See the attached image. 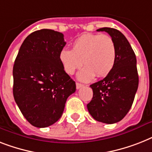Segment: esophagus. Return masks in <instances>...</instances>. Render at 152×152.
I'll list each match as a JSON object with an SVG mask.
<instances>
[{
    "label": "esophagus",
    "mask_w": 152,
    "mask_h": 152,
    "mask_svg": "<svg viewBox=\"0 0 152 152\" xmlns=\"http://www.w3.org/2000/svg\"><path fill=\"white\" fill-rule=\"evenodd\" d=\"M76 89H80V88H81L82 87H83V85L81 84V83H76Z\"/></svg>",
    "instance_id": "34e87169"
}]
</instances>
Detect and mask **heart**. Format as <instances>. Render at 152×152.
I'll use <instances>...</instances> for the list:
<instances>
[{
    "label": "heart",
    "mask_w": 152,
    "mask_h": 152,
    "mask_svg": "<svg viewBox=\"0 0 152 152\" xmlns=\"http://www.w3.org/2000/svg\"><path fill=\"white\" fill-rule=\"evenodd\" d=\"M59 61L66 73L72 75L83 65L78 79L87 82L96 76L104 77L114 67L116 58L115 45L111 37L105 34L86 33L72 44V50L63 48Z\"/></svg>",
    "instance_id": "b5f03b06"
}]
</instances>
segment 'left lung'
I'll use <instances>...</instances> for the list:
<instances>
[{
	"instance_id": "obj_1",
	"label": "left lung",
	"mask_w": 152,
	"mask_h": 152,
	"mask_svg": "<svg viewBox=\"0 0 152 152\" xmlns=\"http://www.w3.org/2000/svg\"><path fill=\"white\" fill-rule=\"evenodd\" d=\"M97 31H104L111 36L115 45L116 58L110 73L90 86L93 97L87 104V109L95 120L112 124L126 116L134 102L139 83L137 58L129 41L120 31L108 27Z\"/></svg>"
}]
</instances>
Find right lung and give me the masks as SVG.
<instances>
[{"label": "right lung", "mask_w": 152, "mask_h": 152, "mask_svg": "<svg viewBox=\"0 0 152 152\" xmlns=\"http://www.w3.org/2000/svg\"><path fill=\"white\" fill-rule=\"evenodd\" d=\"M64 35L52 29L32 33L21 45L13 66V95L31 125L44 128L61 118L76 83L65 72L59 53Z\"/></svg>", "instance_id": "add662e5"}]
</instances>
